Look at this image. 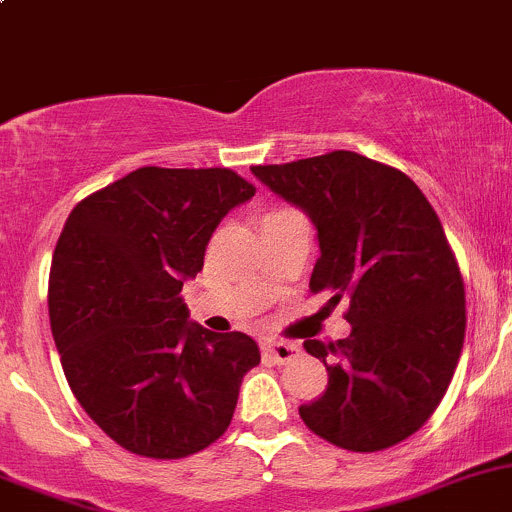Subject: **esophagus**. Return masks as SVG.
Masks as SVG:
<instances>
[{
  "instance_id": "1",
  "label": "esophagus",
  "mask_w": 512,
  "mask_h": 512,
  "mask_svg": "<svg viewBox=\"0 0 512 512\" xmlns=\"http://www.w3.org/2000/svg\"><path fill=\"white\" fill-rule=\"evenodd\" d=\"M262 352L270 356L272 361H277V364H285V361L292 359V356H297L299 347H297V344H289V342H275V339H265V342H262Z\"/></svg>"
}]
</instances>
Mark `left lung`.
Segmentation results:
<instances>
[{"label":"left lung","instance_id":"1","mask_svg":"<svg viewBox=\"0 0 512 512\" xmlns=\"http://www.w3.org/2000/svg\"><path fill=\"white\" fill-rule=\"evenodd\" d=\"M252 173L317 227L309 289L349 297L352 334L304 342L329 384L299 416L347 451L396 446L441 404L466 337V289L436 210L409 175L352 151Z\"/></svg>","mask_w":512,"mask_h":512}]
</instances>
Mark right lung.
Segmentation results:
<instances>
[{"label": "right lung", "instance_id": "add662e5", "mask_svg": "<svg viewBox=\"0 0 512 512\" xmlns=\"http://www.w3.org/2000/svg\"><path fill=\"white\" fill-rule=\"evenodd\" d=\"M255 188L230 168L146 165L71 210L49 275L66 381L106 436L146 458H185L230 426L255 339L190 322L180 289L220 220Z\"/></svg>", "mask_w": 512, "mask_h": 512}]
</instances>
